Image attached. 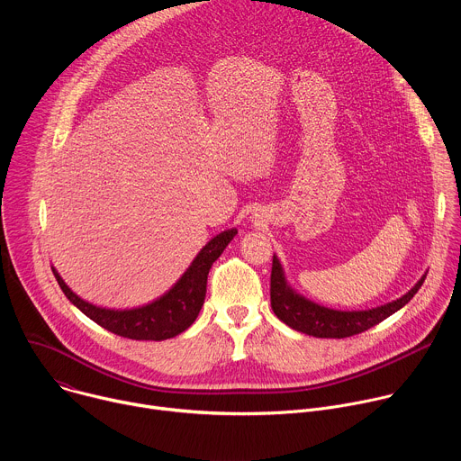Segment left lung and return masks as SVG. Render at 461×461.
<instances>
[{
  "instance_id": "left-lung-1",
  "label": "left lung",
  "mask_w": 461,
  "mask_h": 461,
  "mask_svg": "<svg viewBox=\"0 0 461 461\" xmlns=\"http://www.w3.org/2000/svg\"><path fill=\"white\" fill-rule=\"evenodd\" d=\"M427 276H423L416 286L400 297L398 301H392L388 304L363 310V312H339L319 306L299 294H295L285 281V274L281 268L279 258L274 255L272 260V277H270V301L274 313L286 322L290 328L297 332L313 336V338H326V339H343L356 334H361L368 328L379 324L392 313H396L403 308L421 288Z\"/></svg>"
}]
</instances>
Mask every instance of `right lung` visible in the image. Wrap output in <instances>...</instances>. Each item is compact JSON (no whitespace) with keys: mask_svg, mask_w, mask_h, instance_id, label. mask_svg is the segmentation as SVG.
I'll list each match as a JSON object with an SVG mask.
<instances>
[{"mask_svg":"<svg viewBox=\"0 0 461 461\" xmlns=\"http://www.w3.org/2000/svg\"><path fill=\"white\" fill-rule=\"evenodd\" d=\"M235 235L237 230H226L213 237L194 257L180 281L166 295L142 308L107 310L95 306L73 294L56 270L52 274L65 297L105 330L135 341H164L182 334L194 322L204 304L210 268Z\"/></svg>","mask_w":461,"mask_h":461,"instance_id":"1","label":"right lung"}]
</instances>
